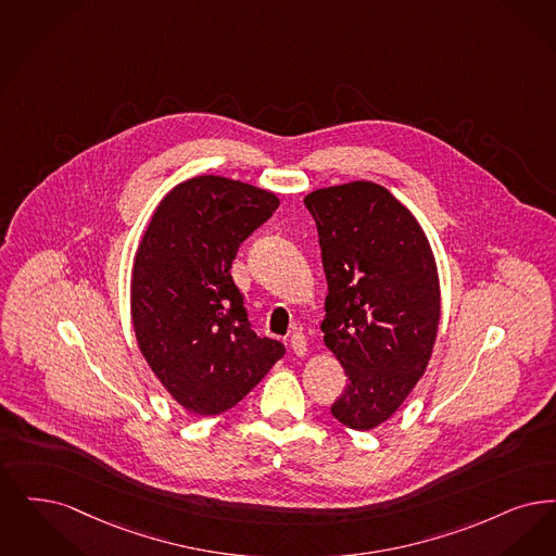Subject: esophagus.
I'll use <instances>...</instances> for the list:
<instances>
[{
	"label": "esophagus",
	"instance_id": "34e87169",
	"mask_svg": "<svg viewBox=\"0 0 556 556\" xmlns=\"http://www.w3.org/2000/svg\"><path fill=\"white\" fill-rule=\"evenodd\" d=\"M290 349H292V353H294L296 357H305V355H307V339H305V334L294 332V334L290 337Z\"/></svg>",
	"mask_w": 556,
	"mask_h": 556
}]
</instances>
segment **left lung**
<instances>
[{
	"instance_id": "8db88e82",
	"label": "left lung",
	"mask_w": 556,
	"mask_h": 556,
	"mask_svg": "<svg viewBox=\"0 0 556 556\" xmlns=\"http://www.w3.org/2000/svg\"><path fill=\"white\" fill-rule=\"evenodd\" d=\"M328 282L324 344L349 384L332 415L374 430L424 376L440 321L434 253L409 210L376 182L317 189L305 197Z\"/></svg>"
}]
</instances>
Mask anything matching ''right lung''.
<instances>
[{"label": "right lung", "mask_w": 556, "mask_h": 556, "mask_svg": "<svg viewBox=\"0 0 556 556\" xmlns=\"http://www.w3.org/2000/svg\"><path fill=\"white\" fill-rule=\"evenodd\" d=\"M280 205L278 197L224 176H194L157 205L137 249L130 315L139 349L185 409L235 407L285 344L253 332L230 267L241 242Z\"/></svg>", "instance_id": "add662e5"}]
</instances>
